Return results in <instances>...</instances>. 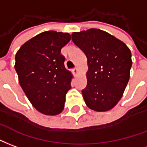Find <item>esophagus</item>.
I'll return each mask as SVG.
<instances>
[{"mask_svg": "<svg viewBox=\"0 0 147 147\" xmlns=\"http://www.w3.org/2000/svg\"><path fill=\"white\" fill-rule=\"evenodd\" d=\"M73 73H74V74L75 76H76V75L78 74V68H77V67H76V68H75V69H73Z\"/></svg>", "mask_w": 147, "mask_h": 147, "instance_id": "34e87169", "label": "esophagus"}]
</instances>
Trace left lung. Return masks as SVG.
Segmentation results:
<instances>
[{"instance_id":"8db88e82","label":"left lung","mask_w":147,"mask_h":147,"mask_svg":"<svg viewBox=\"0 0 147 147\" xmlns=\"http://www.w3.org/2000/svg\"><path fill=\"white\" fill-rule=\"evenodd\" d=\"M71 36L87 57V86L82 90L87 107L98 112L111 110L121 98L130 78V49L98 29L74 32Z\"/></svg>"}]
</instances>
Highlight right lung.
I'll use <instances>...</instances> for the list:
<instances>
[{"instance_id": "obj_1", "label": "right lung", "mask_w": 147, "mask_h": 147, "mask_svg": "<svg viewBox=\"0 0 147 147\" xmlns=\"http://www.w3.org/2000/svg\"><path fill=\"white\" fill-rule=\"evenodd\" d=\"M70 34L49 30L23 44L16 55L19 82L31 104L45 115L63 110L73 75L65 68L61 49Z\"/></svg>"}]
</instances>
